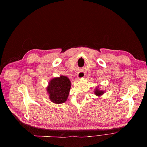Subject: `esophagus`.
Wrapping results in <instances>:
<instances>
[{
  "instance_id": "obj_1",
  "label": "esophagus",
  "mask_w": 147,
  "mask_h": 147,
  "mask_svg": "<svg viewBox=\"0 0 147 147\" xmlns=\"http://www.w3.org/2000/svg\"><path fill=\"white\" fill-rule=\"evenodd\" d=\"M84 76H85V73H84V71H80V72H78V74L77 75V79L80 80V79H81V78H84Z\"/></svg>"
}]
</instances>
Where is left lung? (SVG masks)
<instances>
[{
    "mask_svg": "<svg viewBox=\"0 0 147 147\" xmlns=\"http://www.w3.org/2000/svg\"><path fill=\"white\" fill-rule=\"evenodd\" d=\"M104 93V92L103 91V90H98V88H96L95 91H94V94H95V95H96V96H102Z\"/></svg>",
    "mask_w": 147,
    "mask_h": 147,
    "instance_id": "8db88e82",
    "label": "left lung"
}]
</instances>
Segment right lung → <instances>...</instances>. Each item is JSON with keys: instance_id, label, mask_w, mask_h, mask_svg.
I'll return each instance as SVG.
<instances>
[{"instance_id": "obj_1", "label": "right lung", "mask_w": 147, "mask_h": 147, "mask_svg": "<svg viewBox=\"0 0 147 147\" xmlns=\"http://www.w3.org/2000/svg\"><path fill=\"white\" fill-rule=\"evenodd\" d=\"M71 88V82L67 76H60L49 82L47 92L49 100L55 104L64 103L67 99Z\"/></svg>"}]
</instances>
